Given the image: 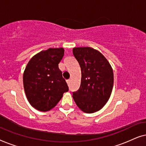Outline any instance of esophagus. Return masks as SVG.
Here are the masks:
<instances>
[{
    "mask_svg": "<svg viewBox=\"0 0 146 146\" xmlns=\"http://www.w3.org/2000/svg\"><path fill=\"white\" fill-rule=\"evenodd\" d=\"M66 82H67V84H68V85H70V80H66Z\"/></svg>",
    "mask_w": 146,
    "mask_h": 146,
    "instance_id": "obj_1",
    "label": "esophagus"
}]
</instances>
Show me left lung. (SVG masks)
Instances as JSON below:
<instances>
[{"label":"left lung","mask_w":146,"mask_h":146,"mask_svg":"<svg viewBox=\"0 0 146 146\" xmlns=\"http://www.w3.org/2000/svg\"><path fill=\"white\" fill-rule=\"evenodd\" d=\"M73 54L80 66L82 78L80 86L72 97L80 109L94 113L102 108L110 97L113 70L106 58L92 48H74Z\"/></svg>","instance_id":"8db88e82"}]
</instances>
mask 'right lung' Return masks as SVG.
<instances>
[{"mask_svg": "<svg viewBox=\"0 0 146 146\" xmlns=\"http://www.w3.org/2000/svg\"><path fill=\"white\" fill-rule=\"evenodd\" d=\"M64 50L49 48L32 58L23 75L25 94L31 106L40 111L53 108L68 86L62 77L58 64Z\"/></svg>", "mask_w": 146, "mask_h": 146, "instance_id": "obj_1", "label": "right lung"}]
</instances>
